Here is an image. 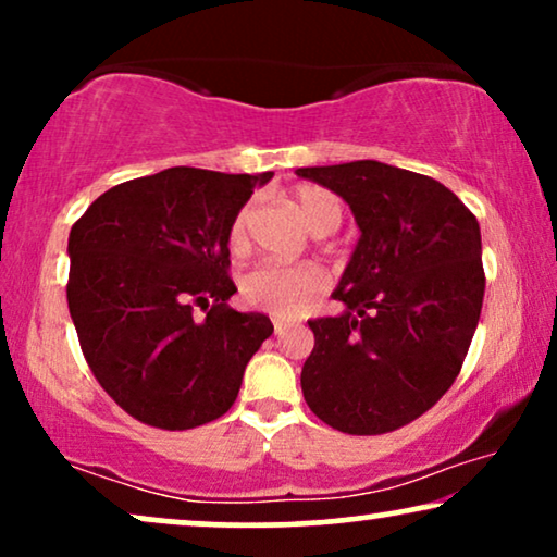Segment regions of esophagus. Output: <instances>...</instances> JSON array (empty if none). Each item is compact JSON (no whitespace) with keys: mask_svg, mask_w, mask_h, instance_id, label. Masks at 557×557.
<instances>
[{"mask_svg":"<svg viewBox=\"0 0 557 557\" xmlns=\"http://www.w3.org/2000/svg\"><path fill=\"white\" fill-rule=\"evenodd\" d=\"M288 326H292V324L281 322V319H273V332H276L278 337H281V334H286V332H288Z\"/></svg>","mask_w":557,"mask_h":557,"instance_id":"1","label":"esophagus"}]
</instances>
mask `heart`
Returning <instances> with one entry per match:
<instances>
[{"mask_svg": "<svg viewBox=\"0 0 557 557\" xmlns=\"http://www.w3.org/2000/svg\"><path fill=\"white\" fill-rule=\"evenodd\" d=\"M292 205L299 212L304 225L311 233L326 235L337 231L342 223L339 197L330 189L317 185H299L292 193ZM248 220L250 208L235 212L231 227H227V248L233 253H246L248 248ZM326 288V273L317 263L281 265V263H258L240 278V294L253 309L265 314L288 319L301 314L311 301Z\"/></svg>", "mask_w": 557, "mask_h": 557, "instance_id": "1", "label": "heart"}]
</instances>
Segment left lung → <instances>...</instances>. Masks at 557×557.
Returning a JSON list of instances; mask_svg holds the SVG:
<instances>
[{
    "label": "left lung",
    "mask_w": 557,
    "mask_h": 557,
    "mask_svg": "<svg viewBox=\"0 0 557 557\" xmlns=\"http://www.w3.org/2000/svg\"><path fill=\"white\" fill-rule=\"evenodd\" d=\"M296 174L337 193L362 233L332 294L347 311L309 319L304 400L352 436L403 429L459 377L482 314L474 212L441 182L372 159Z\"/></svg>",
    "instance_id": "8db88e82"
}]
</instances>
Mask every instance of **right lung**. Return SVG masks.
<instances>
[{"mask_svg":"<svg viewBox=\"0 0 557 557\" xmlns=\"http://www.w3.org/2000/svg\"><path fill=\"white\" fill-rule=\"evenodd\" d=\"M271 177L172 166L111 187L71 227L67 309L83 357L136 421L197 429L238 398L273 324L227 307L238 292L227 227Z\"/></svg>","mask_w":557,"mask_h":557,"instance_id":"right-lung-1","label":"right lung"}]
</instances>
